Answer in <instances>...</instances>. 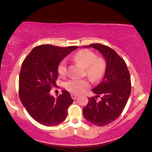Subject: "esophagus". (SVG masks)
Listing matches in <instances>:
<instances>
[{
    "label": "esophagus",
    "instance_id": "34e87169",
    "mask_svg": "<svg viewBox=\"0 0 152 152\" xmlns=\"http://www.w3.org/2000/svg\"><path fill=\"white\" fill-rule=\"evenodd\" d=\"M71 96H72V98H73L74 100H75L76 98L77 97H78V95H77V94H71Z\"/></svg>",
    "mask_w": 152,
    "mask_h": 152
}]
</instances>
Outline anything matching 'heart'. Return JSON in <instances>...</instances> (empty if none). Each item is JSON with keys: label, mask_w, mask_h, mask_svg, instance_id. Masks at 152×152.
Returning <instances> with one entry per match:
<instances>
[{"label": "heart", "mask_w": 152, "mask_h": 152, "mask_svg": "<svg viewBox=\"0 0 152 152\" xmlns=\"http://www.w3.org/2000/svg\"><path fill=\"white\" fill-rule=\"evenodd\" d=\"M73 59L82 64L85 67V74L92 81H98L103 76L106 69L105 62L102 58L96 57L92 51L84 49L77 52L73 56ZM58 72L62 77L67 74V63L66 60L60 62L58 66ZM89 86L87 79H72L65 83L67 90L72 93H81Z\"/></svg>", "instance_id": "1"}]
</instances>
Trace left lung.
<instances>
[{"label": "left lung", "mask_w": 152, "mask_h": 152, "mask_svg": "<svg viewBox=\"0 0 152 152\" xmlns=\"http://www.w3.org/2000/svg\"><path fill=\"white\" fill-rule=\"evenodd\" d=\"M85 48L96 49L106 60L104 78L92 89L96 96L89 98L83 108V116L89 123L102 127L108 125L121 116L131 94V78L125 62L110 47L100 43L91 44ZM100 97L99 101L97 98Z\"/></svg>", "instance_id": "left-lung-1"}]
</instances>
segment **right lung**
I'll return each mask as SVG.
<instances>
[{
    "mask_svg": "<svg viewBox=\"0 0 152 152\" xmlns=\"http://www.w3.org/2000/svg\"><path fill=\"white\" fill-rule=\"evenodd\" d=\"M78 46L61 48L42 45L34 48L23 62L19 75V97L29 114L42 125L52 127L61 123L73 102L66 90L54 98L50 94L58 78V66Z\"/></svg>",
    "mask_w": 152,
    "mask_h": 152,
    "instance_id": "obj_1",
    "label": "right lung"
}]
</instances>
